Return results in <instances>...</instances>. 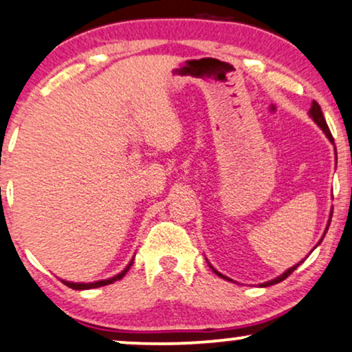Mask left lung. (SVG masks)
Returning <instances> with one entry per match:
<instances>
[{
    "mask_svg": "<svg viewBox=\"0 0 352 352\" xmlns=\"http://www.w3.org/2000/svg\"><path fill=\"white\" fill-rule=\"evenodd\" d=\"M309 116L311 117V119H314V122H315L316 125H318V127H320V129H322V130H323V133H324V135H327V137H328V140H329V142H331V143H333V145H335V140H333V135H331V132H329V129H328V124H327V120H324V117H323L322 107H320V104H318V102H316V101H314V102H311V107H310V111H309ZM335 150H336V148H335ZM331 215H333V210H331V214H329V220H328V225H327V228H324V233H323L322 240H320V241H318V245H320V243H322V241H323V238H324V235H327V230H328V227H329V222H331ZM318 245H316V246H318ZM300 263H302V261H300ZM300 263H298V264H300ZM298 264H296V266H292V267H289V269H287V271H285V272H284V274H280L279 277H276V279H271V280H267V282H263V284H259V285H261V287H269V285H274V284H277V282L284 280V279H285V277H289L290 274H292V272H294V271H296V269L298 267ZM209 266H210V264H209ZM210 267H212V266H210ZM212 271H214L217 276H220V277H222V279L232 280V279H230V277H227V276H223V274H222V272H219V271H217V269H214V267H212ZM232 282H233V280H232Z\"/></svg>",
    "mask_w": 352,
    "mask_h": 352,
    "instance_id": "left-lung-1",
    "label": "left lung"
}]
</instances>
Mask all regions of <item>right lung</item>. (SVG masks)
Listing matches in <instances>:
<instances>
[{
    "label": "right lung",
    "mask_w": 352,
    "mask_h": 352,
    "mask_svg": "<svg viewBox=\"0 0 352 352\" xmlns=\"http://www.w3.org/2000/svg\"><path fill=\"white\" fill-rule=\"evenodd\" d=\"M133 259L127 264V267L124 269L122 272H119L117 276H112L109 277V279H102V280H96V282H88V284H85V282H68V280H62L65 285H68L70 289H75V290H86V289H96V287H102V285H107V284H112V282L122 279V277L125 276V272L129 271L130 266H132Z\"/></svg>",
    "instance_id": "obj_1"
}]
</instances>
